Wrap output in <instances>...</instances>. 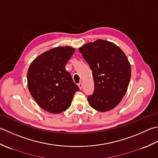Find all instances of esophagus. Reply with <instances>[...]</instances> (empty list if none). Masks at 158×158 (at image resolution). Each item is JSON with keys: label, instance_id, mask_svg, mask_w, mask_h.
<instances>
[{"label": "esophagus", "instance_id": "esophagus-1", "mask_svg": "<svg viewBox=\"0 0 158 158\" xmlns=\"http://www.w3.org/2000/svg\"><path fill=\"white\" fill-rule=\"evenodd\" d=\"M78 86H79L80 89H82V87H83V84H82V82H80V83L78 84Z\"/></svg>", "mask_w": 158, "mask_h": 158}]
</instances>
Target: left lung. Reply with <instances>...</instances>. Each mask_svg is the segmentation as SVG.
<instances>
[{
	"mask_svg": "<svg viewBox=\"0 0 158 158\" xmlns=\"http://www.w3.org/2000/svg\"><path fill=\"white\" fill-rule=\"evenodd\" d=\"M79 52L92 70L94 92L88 95L90 106L99 112L116 107L127 91L131 65L125 53L110 41L98 40L80 48Z\"/></svg>",
	"mask_w": 158,
	"mask_h": 158,
	"instance_id": "left-lung-1",
	"label": "left lung"
}]
</instances>
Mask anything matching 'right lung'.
Masks as SVG:
<instances>
[{
    "mask_svg": "<svg viewBox=\"0 0 158 158\" xmlns=\"http://www.w3.org/2000/svg\"><path fill=\"white\" fill-rule=\"evenodd\" d=\"M75 52L69 46L52 48L37 57L28 68V88L44 110L58 114L68 109L79 87L65 69Z\"/></svg>",
    "mask_w": 158,
    "mask_h": 158,
    "instance_id": "add662e5",
    "label": "right lung"
}]
</instances>
